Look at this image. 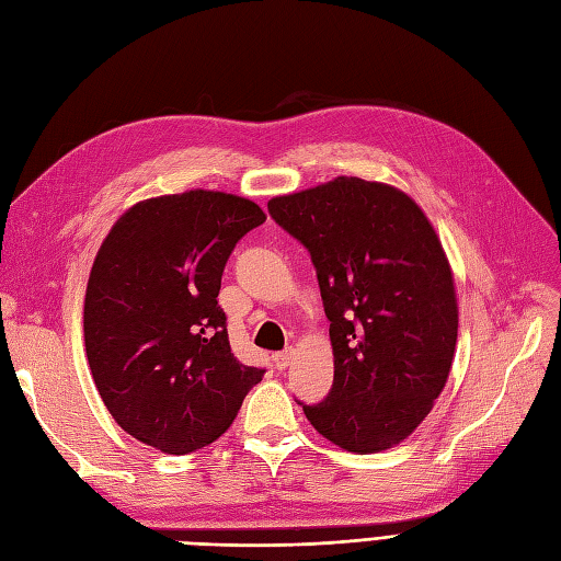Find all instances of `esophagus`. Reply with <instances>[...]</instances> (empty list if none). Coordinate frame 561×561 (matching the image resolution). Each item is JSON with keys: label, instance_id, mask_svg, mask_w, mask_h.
Wrapping results in <instances>:
<instances>
[{"label": "esophagus", "instance_id": "1", "mask_svg": "<svg viewBox=\"0 0 561 561\" xmlns=\"http://www.w3.org/2000/svg\"><path fill=\"white\" fill-rule=\"evenodd\" d=\"M293 348H285V351H280V353H274V365H276V369H285L287 365H290V360H293Z\"/></svg>", "mask_w": 561, "mask_h": 561}]
</instances>
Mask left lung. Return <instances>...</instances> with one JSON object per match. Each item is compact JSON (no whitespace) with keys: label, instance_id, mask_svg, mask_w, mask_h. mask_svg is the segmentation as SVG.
I'll use <instances>...</instances> for the list:
<instances>
[{"label":"left lung","instance_id":"8db88e82","mask_svg":"<svg viewBox=\"0 0 561 561\" xmlns=\"http://www.w3.org/2000/svg\"><path fill=\"white\" fill-rule=\"evenodd\" d=\"M268 213L311 252L330 320L334 381L304 414L342 449L396 447L433 410L456 348L454 278L433 225L404 192L360 178L276 196Z\"/></svg>","mask_w":561,"mask_h":561}]
</instances>
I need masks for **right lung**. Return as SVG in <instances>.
<instances>
[{
    "instance_id": "obj_1",
    "label": "right lung",
    "mask_w": 561,
    "mask_h": 561,
    "mask_svg": "<svg viewBox=\"0 0 561 561\" xmlns=\"http://www.w3.org/2000/svg\"><path fill=\"white\" fill-rule=\"evenodd\" d=\"M266 219L248 198L192 190L135 203L100 245L83 342L114 421L165 454L222 435L264 369L233 358L217 304L222 271Z\"/></svg>"
}]
</instances>
